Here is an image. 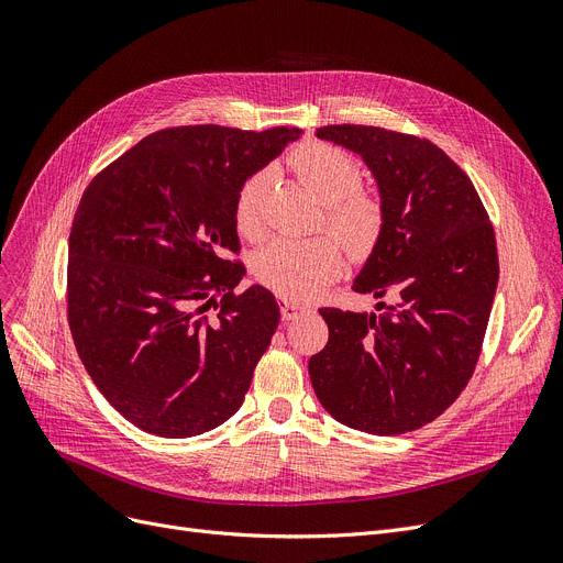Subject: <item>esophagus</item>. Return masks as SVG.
I'll return each instance as SVG.
<instances>
[{
	"mask_svg": "<svg viewBox=\"0 0 563 563\" xmlns=\"http://www.w3.org/2000/svg\"><path fill=\"white\" fill-rule=\"evenodd\" d=\"M305 311H309L305 305L290 302V300H284V302H282V318H284V320H292V318H298V316H300V313H305Z\"/></svg>",
	"mask_w": 563,
	"mask_h": 563,
	"instance_id": "esophagus-1",
	"label": "esophagus"
}]
</instances>
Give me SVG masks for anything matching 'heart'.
<instances>
[{"label":"heart","instance_id":"1","mask_svg":"<svg viewBox=\"0 0 563 563\" xmlns=\"http://www.w3.org/2000/svg\"><path fill=\"white\" fill-rule=\"evenodd\" d=\"M290 169L309 187V192L328 208V229L353 252H366L383 229V208L362 192L360 159L328 142H307L288 157ZM271 172H254L235 195L233 218L238 231L258 240L265 231L263 199ZM345 263L343 247L334 238L273 240L254 254V277L284 300H311L339 279Z\"/></svg>","mask_w":563,"mask_h":563}]
</instances>
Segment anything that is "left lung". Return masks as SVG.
Segmentation results:
<instances>
[{"instance_id":"8db88e82","label":"left lung","mask_w":563,"mask_h":563,"mask_svg":"<svg viewBox=\"0 0 563 563\" xmlns=\"http://www.w3.org/2000/svg\"><path fill=\"white\" fill-rule=\"evenodd\" d=\"M316 135L362 155L380 185L383 231L353 290L394 307L320 309L330 339L309 360L311 385L347 428L410 433L461 396L478 362L499 279L488 210L470 176L423 137L353 123Z\"/></svg>"}]
</instances>
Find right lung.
<instances>
[{"instance_id":"right-lung-1","label":"right lung","mask_w":563,"mask_h":563,"mask_svg":"<svg viewBox=\"0 0 563 563\" xmlns=\"http://www.w3.org/2000/svg\"><path fill=\"white\" fill-rule=\"evenodd\" d=\"M298 135L157 130L79 199L68 238L70 334L100 394L142 431L192 438L243 406L279 307L263 286L235 290L245 275L235 195Z\"/></svg>"}]
</instances>
